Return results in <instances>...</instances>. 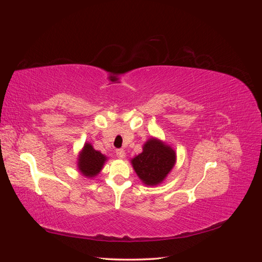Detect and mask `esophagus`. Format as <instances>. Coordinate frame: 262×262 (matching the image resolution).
I'll use <instances>...</instances> for the list:
<instances>
[{
  "mask_svg": "<svg viewBox=\"0 0 262 262\" xmlns=\"http://www.w3.org/2000/svg\"><path fill=\"white\" fill-rule=\"evenodd\" d=\"M116 154H117V156H118L119 158H124V157H125V152H124L123 148H118V149L116 150Z\"/></svg>",
  "mask_w": 262,
  "mask_h": 262,
  "instance_id": "1",
  "label": "esophagus"
}]
</instances>
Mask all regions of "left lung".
I'll use <instances>...</instances> for the list:
<instances>
[{
	"mask_svg": "<svg viewBox=\"0 0 262 262\" xmlns=\"http://www.w3.org/2000/svg\"><path fill=\"white\" fill-rule=\"evenodd\" d=\"M175 150L156 139L148 140L143 152L132 160L133 168L145 185L160 184L175 165Z\"/></svg>",
	"mask_w": 262,
	"mask_h": 262,
	"instance_id": "8db88e82",
	"label": "left lung"
}]
</instances>
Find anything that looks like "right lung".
Returning a JSON list of instances; mask_svg holds the SVG:
<instances>
[{
  "label": "right lung",
  "mask_w": 262,
  "mask_h": 262,
  "mask_svg": "<svg viewBox=\"0 0 262 262\" xmlns=\"http://www.w3.org/2000/svg\"><path fill=\"white\" fill-rule=\"evenodd\" d=\"M106 161V157L102 155L98 150L94 149L91 144H85L82 153L80 154V160H78V168L84 176L94 177L102 168Z\"/></svg>",
  "instance_id": "right-lung-1"
}]
</instances>
